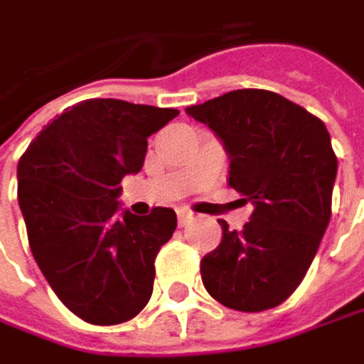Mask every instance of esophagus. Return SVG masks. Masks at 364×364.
<instances>
[{
	"label": "esophagus",
	"instance_id": "obj_1",
	"mask_svg": "<svg viewBox=\"0 0 364 364\" xmlns=\"http://www.w3.org/2000/svg\"><path fill=\"white\" fill-rule=\"evenodd\" d=\"M176 213H178V223H180V225H186L188 221L193 220V211H191V209H184V207H180Z\"/></svg>",
	"mask_w": 364,
	"mask_h": 364
}]
</instances>
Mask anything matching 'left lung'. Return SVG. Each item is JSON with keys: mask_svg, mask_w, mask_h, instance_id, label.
Returning a JSON list of instances; mask_svg holds the SVG:
<instances>
[{"mask_svg": "<svg viewBox=\"0 0 364 364\" xmlns=\"http://www.w3.org/2000/svg\"><path fill=\"white\" fill-rule=\"evenodd\" d=\"M230 157V186L252 203L245 228L220 220V247L200 259L207 292L259 313L288 299L309 272L331 218L338 157L325 124L286 97L240 89L186 107Z\"/></svg>", "mask_w": 364, "mask_h": 364, "instance_id": "obj_1", "label": "left lung"}]
</instances>
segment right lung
<instances>
[{"instance_id": "obj_1", "label": "right lung", "mask_w": 364, "mask_h": 364, "mask_svg": "<svg viewBox=\"0 0 364 364\" xmlns=\"http://www.w3.org/2000/svg\"><path fill=\"white\" fill-rule=\"evenodd\" d=\"M178 109L87 99L65 109L18 161V205L39 269L65 306L95 325L136 317L153 294L155 257L176 213L122 210V178L139 173L146 139Z\"/></svg>"}]
</instances>
